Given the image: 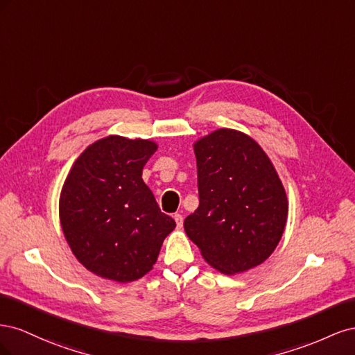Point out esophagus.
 I'll use <instances>...</instances> for the list:
<instances>
[{
  "mask_svg": "<svg viewBox=\"0 0 355 355\" xmlns=\"http://www.w3.org/2000/svg\"><path fill=\"white\" fill-rule=\"evenodd\" d=\"M175 222H176V227L180 230L182 227H184V216H182V214H179V213H176L175 214Z\"/></svg>",
  "mask_w": 355,
  "mask_h": 355,
  "instance_id": "34e87169",
  "label": "esophagus"
}]
</instances>
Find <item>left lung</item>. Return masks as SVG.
<instances>
[{
  "label": "left lung",
  "instance_id": "1",
  "mask_svg": "<svg viewBox=\"0 0 355 355\" xmlns=\"http://www.w3.org/2000/svg\"><path fill=\"white\" fill-rule=\"evenodd\" d=\"M200 206L184 227L207 263L244 272L275 250L288 202L272 163L250 136L231 128L194 144Z\"/></svg>",
  "mask_w": 355,
  "mask_h": 355
}]
</instances>
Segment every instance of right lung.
<instances>
[{
  "label": "right lung",
  "instance_id": "right-lung-1",
  "mask_svg": "<svg viewBox=\"0 0 355 355\" xmlns=\"http://www.w3.org/2000/svg\"><path fill=\"white\" fill-rule=\"evenodd\" d=\"M155 151L153 141L108 136L85 149L63 184V234L75 257L96 275L118 283L144 277L176 227L142 179Z\"/></svg>",
  "mask_w": 355,
  "mask_h": 355
}]
</instances>
